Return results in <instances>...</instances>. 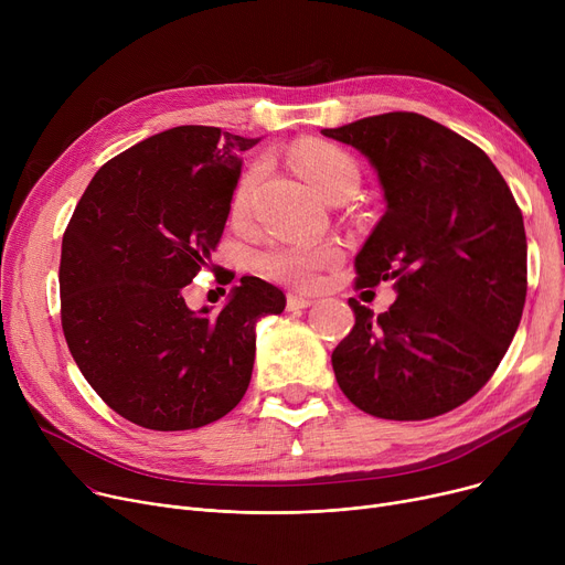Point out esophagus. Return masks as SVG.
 <instances>
[{
  "mask_svg": "<svg viewBox=\"0 0 565 565\" xmlns=\"http://www.w3.org/2000/svg\"><path fill=\"white\" fill-rule=\"evenodd\" d=\"M316 300L313 298H309V295H302V292H288V298H286V307H288V311H300V309H307V307H311Z\"/></svg>",
  "mask_w": 565,
  "mask_h": 565,
  "instance_id": "1",
  "label": "esophagus"
}]
</instances>
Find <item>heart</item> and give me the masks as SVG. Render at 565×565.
I'll return each mask as SVG.
<instances>
[{
    "label": "heart",
    "mask_w": 565,
    "mask_h": 565,
    "mask_svg": "<svg viewBox=\"0 0 565 565\" xmlns=\"http://www.w3.org/2000/svg\"><path fill=\"white\" fill-rule=\"evenodd\" d=\"M290 158L309 181L328 196L330 201L350 199L360 188L362 171L343 148L320 141V139H302L292 146ZM263 162L249 164L231 194V215L235 220H245L252 213L254 194L263 178ZM339 258V249L334 245H309V243H281L267 247L258 256V265L267 277L277 281H286L292 286H311L324 265Z\"/></svg>",
    "instance_id": "1"
}]
</instances>
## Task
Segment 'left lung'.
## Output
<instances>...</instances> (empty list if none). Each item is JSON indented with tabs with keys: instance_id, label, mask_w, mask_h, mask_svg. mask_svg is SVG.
I'll return each instance as SVG.
<instances>
[{
	"instance_id": "1",
	"label": "left lung",
	"mask_w": 565,
	"mask_h": 565,
	"mask_svg": "<svg viewBox=\"0 0 565 565\" xmlns=\"http://www.w3.org/2000/svg\"><path fill=\"white\" fill-rule=\"evenodd\" d=\"M375 167L387 211L354 258L358 288L394 279L390 311L350 298L334 348L341 392L366 414L422 422L467 403L507 354L526 298L520 207L477 143L414 111L320 130Z\"/></svg>"
}]
</instances>
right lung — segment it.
Masks as SVG:
<instances>
[{
  "label": "right lung",
  "instance_id": "add662e5",
  "mask_svg": "<svg viewBox=\"0 0 565 565\" xmlns=\"http://www.w3.org/2000/svg\"><path fill=\"white\" fill-rule=\"evenodd\" d=\"M258 139L178 126L111 158L84 190L58 265L62 328L86 382L148 430L213 424L245 396L256 322L284 292L258 277L233 286L220 313H194L183 288L220 245Z\"/></svg>",
  "mask_w": 565,
  "mask_h": 565
}]
</instances>
